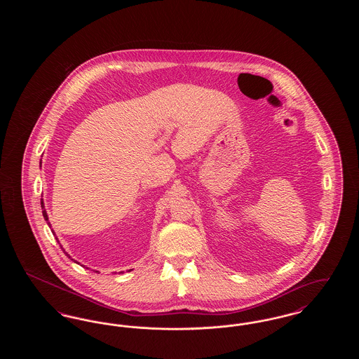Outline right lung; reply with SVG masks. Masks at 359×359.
Returning a JSON list of instances; mask_svg holds the SVG:
<instances>
[{"label": "right lung", "mask_w": 359, "mask_h": 359, "mask_svg": "<svg viewBox=\"0 0 359 359\" xmlns=\"http://www.w3.org/2000/svg\"><path fill=\"white\" fill-rule=\"evenodd\" d=\"M40 165H41V163H40ZM41 208H43V217H44V219L46 221H48V215H47V212H46V210H44V203H43V201H41ZM48 224H50V222H48ZM59 242V241H57ZM62 248V246H60ZM65 252V250H63ZM67 255V253H66ZM69 256V255H67ZM69 258H71V257L69 256Z\"/></svg>", "instance_id": "right-lung-1"}]
</instances>
